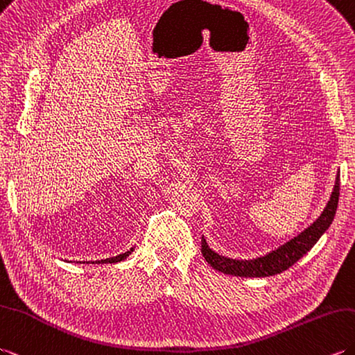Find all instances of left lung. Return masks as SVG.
<instances>
[{"label": "left lung", "mask_w": 355, "mask_h": 355, "mask_svg": "<svg viewBox=\"0 0 355 355\" xmlns=\"http://www.w3.org/2000/svg\"><path fill=\"white\" fill-rule=\"evenodd\" d=\"M339 191H340V174L337 172L336 184L331 192V196H329V201L327 202L324 211L320 213V216L313 222L310 227L304 230L302 233L295 236L284 245L278 246L277 250H272L265 255H260V257L250 259V260L230 259V257H225V255H220L213 251L202 236L201 252L204 255V259L207 260V263L211 268L234 277L261 278V277L282 274L283 270L289 269L292 265H295L302 255H306L313 246H315V243L319 241L320 236L327 232L328 227L331 225L336 210H337V204H339Z\"/></svg>", "instance_id": "left-lung-1"}]
</instances>
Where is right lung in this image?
Listing matches in <instances>:
<instances>
[{
    "mask_svg": "<svg viewBox=\"0 0 355 355\" xmlns=\"http://www.w3.org/2000/svg\"><path fill=\"white\" fill-rule=\"evenodd\" d=\"M135 251V248H131L130 251H127V252H123V254H119V255H116V257H110V259H104V260H95V261H83V263H92V265H103V263H119V261H122V260H125L128 255ZM78 263H81V261H78Z\"/></svg>",
    "mask_w": 355,
    "mask_h": 355,
    "instance_id": "add662e5",
    "label": "right lung"
}]
</instances>
